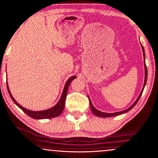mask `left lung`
Here are the masks:
<instances>
[{
	"mask_svg": "<svg viewBox=\"0 0 158 158\" xmlns=\"http://www.w3.org/2000/svg\"><path fill=\"white\" fill-rule=\"evenodd\" d=\"M141 47H142V50H143V58H144V67H145V80H144V84H143V89H142L141 94L138 97V99L136 100V101L135 102H134V104L133 106H131L129 108H127V110H124L123 111H120V112H116V113H113V114H107V113H103V112H101L100 110H97L96 108H94V106H92V104H91V101H90V99H89V103H90V107H91V111H92L93 114H94L95 116H99V117H111V116H118V115H120V114H124V113H127L128 112L129 110H131L132 108H133L134 106H135L136 104H137V102H139L140 97H141L142 93H143V89H144L145 87V85H146V83H147V66H146V63H145V52H144V49H143V45L141 44Z\"/></svg>",
	"mask_w": 158,
	"mask_h": 158,
	"instance_id": "left-lung-1",
	"label": "left lung"
}]
</instances>
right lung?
I'll return each mask as SVG.
<instances>
[{"label":"right lung","mask_w":158,"mask_h":158,"mask_svg":"<svg viewBox=\"0 0 158 158\" xmlns=\"http://www.w3.org/2000/svg\"><path fill=\"white\" fill-rule=\"evenodd\" d=\"M76 77H77L76 76H73V77H71L70 78H69V80H68L67 82L66 83L65 86H64L61 99H60V100L58 101V102L56 105L55 106L52 107V108H51L50 109H48V110H42V111H32V110H29L28 109H25V108H23V106H21L20 105H19V103H17V102H16V100L13 98L12 95H11L10 91H9V87H8V83H6V85H7L8 92H9V95H10L11 100H13V102H15V104H16L17 106L23 110V111H24L25 114L28 115V116H29L30 117H31L33 118H36V119L51 118L56 117V116H58L61 114L62 111H63L64 106H65V100L67 95V91H68V89H69V84L71 83V82L74 79L76 78Z\"/></svg>","instance_id":"add662e5"}]
</instances>
